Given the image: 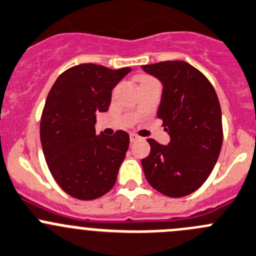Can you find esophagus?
I'll list each match as a JSON object with an SVG mask.
<instances>
[{"label":"esophagus","instance_id":"34e87169","mask_svg":"<svg viewBox=\"0 0 256 256\" xmlns=\"http://www.w3.org/2000/svg\"><path fill=\"white\" fill-rule=\"evenodd\" d=\"M130 142H132V143H134V142H137V140H142V137H140V136L134 134V133H130Z\"/></svg>","mask_w":256,"mask_h":256}]
</instances>
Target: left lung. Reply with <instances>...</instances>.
Masks as SVG:
<instances>
[{
  "label": "left lung",
  "instance_id": "left-lung-1",
  "mask_svg": "<svg viewBox=\"0 0 256 256\" xmlns=\"http://www.w3.org/2000/svg\"><path fill=\"white\" fill-rule=\"evenodd\" d=\"M162 84L157 116L170 143L148 140L150 153L142 160L150 186L170 197H184L202 186L222 146V118L218 96L202 72L186 62L143 65Z\"/></svg>",
  "mask_w": 256,
  "mask_h": 256
}]
</instances>
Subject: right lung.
I'll return each instance as SVG.
<instances>
[{
	"label": "right lung",
	"mask_w": 256,
	"mask_h": 256,
	"mask_svg": "<svg viewBox=\"0 0 256 256\" xmlns=\"http://www.w3.org/2000/svg\"><path fill=\"white\" fill-rule=\"evenodd\" d=\"M130 70L80 64L48 92L40 123L42 152L55 181L75 198H98L116 184L130 136L96 134V114L108 110L112 90Z\"/></svg>",
	"instance_id": "right-lung-1"
}]
</instances>
